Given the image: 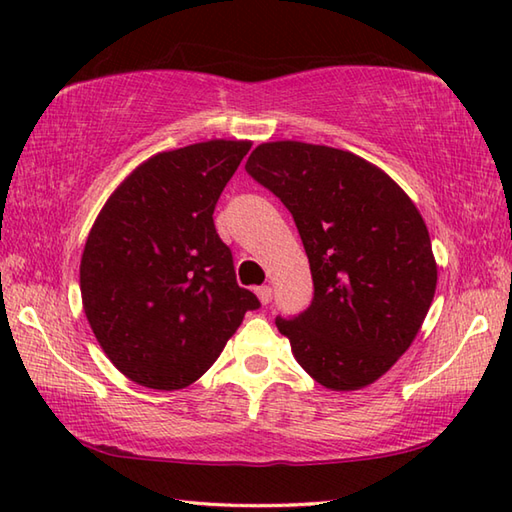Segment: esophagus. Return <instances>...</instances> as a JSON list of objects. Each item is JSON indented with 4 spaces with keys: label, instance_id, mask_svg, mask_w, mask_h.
<instances>
[{
    "label": "esophagus",
    "instance_id": "obj_1",
    "mask_svg": "<svg viewBox=\"0 0 512 512\" xmlns=\"http://www.w3.org/2000/svg\"><path fill=\"white\" fill-rule=\"evenodd\" d=\"M255 292H257V299L262 301L264 306H266V303H270V299H273V288H270V286H259Z\"/></svg>",
    "mask_w": 512,
    "mask_h": 512
}]
</instances>
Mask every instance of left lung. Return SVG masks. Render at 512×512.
Wrapping results in <instances>:
<instances>
[{
    "instance_id": "left-lung-1",
    "label": "left lung",
    "mask_w": 512,
    "mask_h": 512,
    "mask_svg": "<svg viewBox=\"0 0 512 512\" xmlns=\"http://www.w3.org/2000/svg\"><path fill=\"white\" fill-rule=\"evenodd\" d=\"M246 171L292 213L310 262V306L275 319L297 363L334 391L372 385L407 352L436 295L416 204L372 162L325 145L264 143Z\"/></svg>"
}]
</instances>
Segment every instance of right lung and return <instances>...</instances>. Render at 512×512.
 I'll return each mask as SVG.
<instances>
[{"mask_svg":"<svg viewBox=\"0 0 512 512\" xmlns=\"http://www.w3.org/2000/svg\"><path fill=\"white\" fill-rule=\"evenodd\" d=\"M248 140L162 151L105 202L81 257V297L116 369L149 389L195 383L231 339L253 292L237 286L215 204Z\"/></svg>","mask_w":512,"mask_h":512,"instance_id":"obj_1","label":"right lung"}]
</instances>
